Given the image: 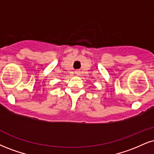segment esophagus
I'll use <instances>...</instances> for the list:
<instances>
[{"label": "esophagus", "mask_w": 154, "mask_h": 154, "mask_svg": "<svg viewBox=\"0 0 154 154\" xmlns=\"http://www.w3.org/2000/svg\"><path fill=\"white\" fill-rule=\"evenodd\" d=\"M75 73H76V75H80V72L78 71V70H77V71H76V72H75Z\"/></svg>", "instance_id": "obj_1"}]
</instances>
